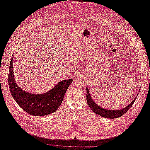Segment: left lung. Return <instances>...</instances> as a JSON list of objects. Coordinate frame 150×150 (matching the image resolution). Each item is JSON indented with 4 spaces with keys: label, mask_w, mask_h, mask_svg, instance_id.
Masks as SVG:
<instances>
[{
    "label": "left lung",
    "mask_w": 150,
    "mask_h": 150,
    "mask_svg": "<svg viewBox=\"0 0 150 150\" xmlns=\"http://www.w3.org/2000/svg\"><path fill=\"white\" fill-rule=\"evenodd\" d=\"M86 88H87V101L88 105H89L91 110L93 112H94L95 113H96V114H98V115L107 118H117L118 117H122L130 109L131 107H132V105L134 103L135 100L137 99L138 96L137 95L135 96L134 99H133V101L123 109H121L120 110H110V109H104L102 108V107L98 105L93 99H92L91 96L90 95V91L87 87H86Z\"/></svg>",
    "instance_id": "8db88e82"
}]
</instances>
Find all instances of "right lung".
Listing matches in <instances>:
<instances>
[{
  "label": "right lung",
  "mask_w": 150,
  "mask_h": 150,
  "mask_svg": "<svg viewBox=\"0 0 150 150\" xmlns=\"http://www.w3.org/2000/svg\"><path fill=\"white\" fill-rule=\"evenodd\" d=\"M13 58L10 63L8 85L11 96L24 111L34 116H45L59 109L64 96L73 79L63 80L49 91L41 94L27 92L18 85L13 75Z\"/></svg>",
  "instance_id": "1"
}]
</instances>
